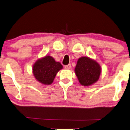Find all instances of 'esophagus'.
<instances>
[{"mask_svg": "<svg viewBox=\"0 0 130 130\" xmlns=\"http://www.w3.org/2000/svg\"><path fill=\"white\" fill-rule=\"evenodd\" d=\"M64 68H65L66 69H70L71 68V65H70V64L66 65V66H65Z\"/></svg>", "mask_w": 130, "mask_h": 130, "instance_id": "obj_1", "label": "esophagus"}]
</instances>
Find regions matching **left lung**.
I'll use <instances>...</instances> for the list:
<instances>
[{
    "label": "left lung",
    "instance_id": "1",
    "mask_svg": "<svg viewBox=\"0 0 130 130\" xmlns=\"http://www.w3.org/2000/svg\"><path fill=\"white\" fill-rule=\"evenodd\" d=\"M75 72L80 84L90 86L98 81L101 68L95 60L87 57H82L78 59Z\"/></svg>",
    "mask_w": 130,
    "mask_h": 130
}]
</instances>
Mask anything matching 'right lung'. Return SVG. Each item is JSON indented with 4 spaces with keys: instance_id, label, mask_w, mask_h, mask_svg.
Segmentation results:
<instances>
[{
    "instance_id": "1",
    "label": "right lung",
    "mask_w": 130,
    "mask_h": 130,
    "mask_svg": "<svg viewBox=\"0 0 130 130\" xmlns=\"http://www.w3.org/2000/svg\"><path fill=\"white\" fill-rule=\"evenodd\" d=\"M62 69L60 62L55 61L49 55L38 59L33 65L32 73L37 81L44 85H50L54 81L56 75Z\"/></svg>"
}]
</instances>
